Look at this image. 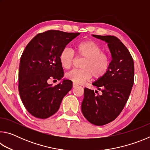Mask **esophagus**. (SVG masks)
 <instances>
[{"instance_id":"obj_1","label":"esophagus","mask_w":150,"mask_h":150,"mask_svg":"<svg viewBox=\"0 0 150 150\" xmlns=\"http://www.w3.org/2000/svg\"><path fill=\"white\" fill-rule=\"evenodd\" d=\"M77 86H78V85H77V84H75V83H73V88H75V87H77Z\"/></svg>"}]
</instances>
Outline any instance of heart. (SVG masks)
Segmentation results:
<instances>
[{"instance_id": "1", "label": "heart", "mask_w": 150, "mask_h": 150, "mask_svg": "<svg viewBox=\"0 0 150 150\" xmlns=\"http://www.w3.org/2000/svg\"><path fill=\"white\" fill-rule=\"evenodd\" d=\"M79 57H84L81 69H74L68 72L66 77L76 84H83L93 77L98 79L103 77L110 67V57L97 43L91 40H84L75 46ZM73 51L66 47L61 52L59 60L62 67L70 69L74 62Z\"/></svg>"}]
</instances>
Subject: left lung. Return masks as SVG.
I'll return each instance as SVG.
<instances>
[{"instance_id": "8db88e82", "label": "left lung", "mask_w": 150, "mask_h": 150, "mask_svg": "<svg viewBox=\"0 0 150 150\" xmlns=\"http://www.w3.org/2000/svg\"><path fill=\"white\" fill-rule=\"evenodd\" d=\"M105 41L111 53L110 67L93 85L101 91L84 89L81 110L85 118L96 126H103L117 118L125 106L134 84V61L128 50L113 35H93Z\"/></svg>"}]
</instances>
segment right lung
<instances>
[{
  "label": "right lung",
  "mask_w": 150,
  "mask_h": 150,
  "mask_svg": "<svg viewBox=\"0 0 150 150\" xmlns=\"http://www.w3.org/2000/svg\"><path fill=\"white\" fill-rule=\"evenodd\" d=\"M80 33L47 30L40 33L26 45L20 58L18 91L25 108L35 118L45 119L56 112L72 81L63 79L55 86L52 79L63 77L61 52Z\"/></svg>",
  "instance_id": "obj_1"
}]
</instances>
